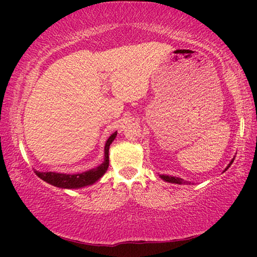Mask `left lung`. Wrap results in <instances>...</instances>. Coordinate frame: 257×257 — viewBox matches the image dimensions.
Returning a JSON list of instances; mask_svg holds the SVG:
<instances>
[{"mask_svg":"<svg viewBox=\"0 0 257 257\" xmlns=\"http://www.w3.org/2000/svg\"><path fill=\"white\" fill-rule=\"evenodd\" d=\"M115 137H117V132L111 135L110 138L107 139L106 144H105V158L104 163L98 166L94 170H91L89 172H84L80 174H62V173H55V172H37V177H40L42 180H44L48 184H51L56 186V187L61 188H80L85 187V186L92 185L96 182L98 179L103 177V174L106 172L108 167V149L110 145L113 142Z\"/></svg>","mask_w":257,"mask_h":257,"instance_id":"8db88e82","label":"left lung"}]
</instances>
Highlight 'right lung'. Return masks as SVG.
I'll list each match as a JSON object with an SVG mask.
<instances>
[{"mask_svg": "<svg viewBox=\"0 0 257 257\" xmlns=\"http://www.w3.org/2000/svg\"><path fill=\"white\" fill-rule=\"evenodd\" d=\"M161 179H164L165 181L168 182H173V184H181L182 180L179 178H173V177H168V175H161Z\"/></svg>", "mask_w": 257, "mask_h": 257, "instance_id": "obj_1", "label": "right lung"}]
</instances>
